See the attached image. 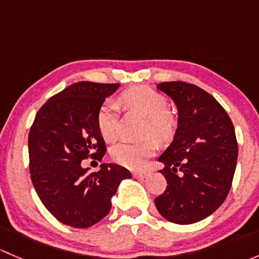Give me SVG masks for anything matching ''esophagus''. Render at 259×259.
I'll return each mask as SVG.
<instances>
[{
  "mask_svg": "<svg viewBox=\"0 0 259 259\" xmlns=\"http://www.w3.org/2000/svg\"><path fill=\"white\" fill-rule=\"evenodd\" d=\"M149 174L150 173L146 170H138V171H134V173H133V176H134L135 178H146Z\"/></svg>",
  "mask_w": 259,
  "mask_h": 259,
  "instance_id": "esophagus-1",
  "label": "esophagus"
}]
</instances>
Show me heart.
I'll return each mask as SVG.
<instances>
[{"label": "heart", "instance_id": "obj_1", "mask_svg": "<svg viewBox=\"0 0 259 259\" xmlns=\"http://www.w3.org/2000/svg\"><path fill=\"white\" fill-rule=\"evenodd\" d=\"M117 103L130 110H137L145 115L143 134L153 135L158 142H166L176 134L178 120L176 115L168 110L169 103L165 95L149 86H134L117 99ZM96 126L106 142H113L117 138L116 106L106 101L96 113ZM156 144L153 138H145L139 142H122L114 145L110 156L115 163L127 168H140L144 161L155 151Z\"/></svg>", "mask_w": 259, "mask_h": 259}]
</instances>
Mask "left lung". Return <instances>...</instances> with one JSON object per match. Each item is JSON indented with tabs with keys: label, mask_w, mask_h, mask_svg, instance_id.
<instances>
[{
	"label": "left lung",
	"mask_w": 259,
	"mask_h": 259,
	"mask_svg": "<svg viewBox=\"0 0 259 259\" xmlns=\"http://www.w3.org/2000/svg\"><path fill=\"white\" fill-rule=\"evenodd\" d=\"M156 88L178 108L174 140L158 159L168 185L155 198L156 209L169 222L192 224L218 209L231 190L238 156L233 122L197 85L169 81Z\"/></svg>",
	"instance_id": "8db88e82"
}]
</instances>
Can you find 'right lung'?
<instances>
[{
  "label": "right lung",
  "mask_w": 259,
  "mask_h": 259,
  "mask_svg": "<svg viewBox=\"0 0 259 259\" xmlns=\"http://www.w3.org/2000/svg\"><path fill=\"white\" fill-rule=\"evenodd\" d=\"M119 83L80 81L50 98L36 114L28 134L30 174L42 204L57 221L88 228L108 215L111 198L127 169L101 164L89 173L81 161H100L105 142L96 126V113Z\"/></svg>",
  "instance_id": "obj_1"
}]
</instances>
